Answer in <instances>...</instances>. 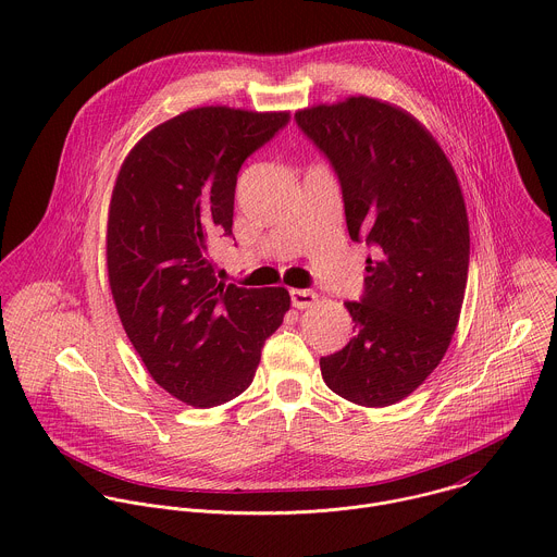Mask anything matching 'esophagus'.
<instances>
[{
  "mask_svg": "<svg viewBox=\"0 0 557 557\" xmlns=\"http://www.w3.org/2000/svg\"><path fill=\"white\" fill-rule=\"evenodd\" d=\"M290 301H293V306L295 308H308V306H312L314 301H317V293H312V290H301V288H293L290 290Z\"/></svg>",
  "mask_w": 557,
  "mask_h": 557,
  "instance_id": "1",
  "label": "esophagus"
}]
</instances>
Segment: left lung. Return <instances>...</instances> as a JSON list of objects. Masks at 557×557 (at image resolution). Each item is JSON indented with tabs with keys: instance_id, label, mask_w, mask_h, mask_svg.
<instances>
[{
	"instance_id": "8db88e82",
	"label": "left lung",
	"mask_w": 557,
	"mask_h": 557,
	"mask_svg": "<svg viewBox=\"0 0 557 557\" xmlns=\"http://www.w3.org/2000/svg\"><path fill=\"white\" fill-rule=\"evenodd\" d=\"M335 170L348 233L366 240V288L346 301L355 337L320 359L346 401L385 408L441 363L462 308L469 222L451 163L406 110L370 97L295 112Z\"/></svg>"
}]
</instances>
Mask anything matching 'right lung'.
I'll return each mask as SVG.
<instances>
[{"label":"right lung","instance_id":"add662e5","mask_svg":"<svg viewBox=\"0 0 557 557\" xmlns=\"http://www.w3.org/2000/svg\"><path fill=\"white\" fill-rule=\"evenodd\" d=\"M288 112L187 110L147 132L121 165L108 215V277L121 324L151 379L213 408L243 394L282 326L286 288L215 277L209 245L233 235L237 172Z\"/></svg>","mask_w":557,"mask_h":557}]
</instances>
